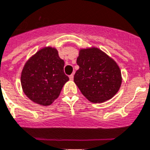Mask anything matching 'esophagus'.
<instances>
[{"instance_id":"34e87169","label":"esophagus","mask_w":150,"mask_h":150,"mask_svg":"<svg viewBox=\"0 0 150 150\" xmlns=\"http://www.w3.org/2000/svg\"><path fill=\"white\" fill-rule=\"evenodd\" d=\"M69 77H70V80H74V74H71V75H70V76H69Z\"/></svg>"}]
</instances>
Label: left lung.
Listing matches in <instances>:
<instances>
[{
  "label": "left lung",
  "instance_id": "1",
  "mask_svg": "<svg viewBox=\"0 0 150 150\" xmlns=\"http://www.w3.org/2000/svg\"><path fill=\"white\" fill-rule=\"evenodd\" d=\"M74 80L89 101L103 103L117 94L122 83L120 67L112 58L95 47L81 48Z\"/></svg>",
  "mask_w": 150,
  "mask_h": 150
}]
</instances>
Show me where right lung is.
I'll use <instances>...</instances> for the list:
<instances>
[{"label":"right lung","instance_id":"obj_1","mask_svg":"<svg viewBox=\"0 0 150 150\" xmlns=\"http://www.w3.org/2000/svg\"><path fill=\"white\" fill-rule=\"evenodd\" d=\"M64 67V61L55 47L49 46L40 49L22 70L21 83L24 94L41 106L52 104L69 80Z\"/></svg>","mask_w":150,"mask_h":150}]
</instances>
